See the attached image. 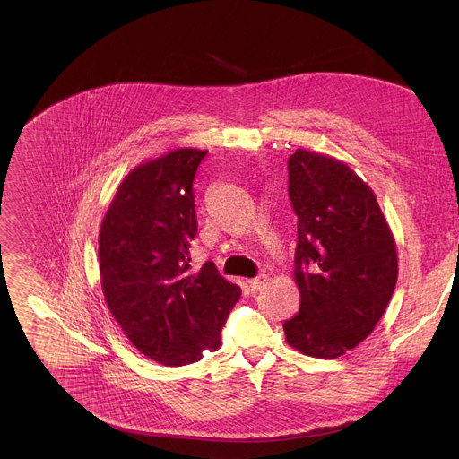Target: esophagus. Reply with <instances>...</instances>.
Instances as JSON below:
<instances>
[{
  "label": "esophagus",
  "mask_w": 459,
  "mask_h": 459,
  "mask_svg": "<svg viewBox=\"0 0 459 459\" xmlns=\"http://www.w3.org/2000/svg\"><path fill=\"white\" fill-rule=\"evenodd\" d=\"M267 281V276H259V278H254V280H248L247 281V285H248V290L252 292V294H255L261 287H264V283Z\"/></svg>",
  "instance_id": "1"
}]
</instances>
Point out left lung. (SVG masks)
I'll list each match as a JSON object with an SVG mask.
<instances>
[{"instance_id": "1", "label": "left lung", "mask_w": 459, "mask_h": 459, "mask_svg": "<svg viewBox=\"0 0 459 459\" xmlns=\"http://www.w3.org/2000/svg\"><path fill=\"white\" fill-rule=\"evenodd\" d=\"M298 216L294 281L299 312L287 343L334 359L367 340L398 281V250L374 190L342 160L298 149L289 158Z\"/></svg>"}]
</instances>
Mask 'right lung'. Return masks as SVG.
<instances>
[{"label":"right lung","instance_id":"obj_1","mask_svg":"<svg viewBox=\"0 0 459 459\" xmlns=\"http://www.w3.org/2000/svg\"><path fill=\"white\" fill-rule=\"evenodd\" d=\"M207 151L174 149L130 170L100 227L105 303L142 354L181 367L221 347V329L241 289L212 261L190 271L198 232L192 181Z\"/></svg>","mask_w":459,"mask_h":459}]
</instances>
